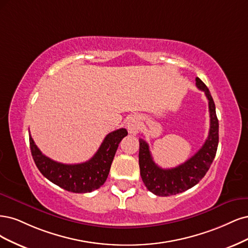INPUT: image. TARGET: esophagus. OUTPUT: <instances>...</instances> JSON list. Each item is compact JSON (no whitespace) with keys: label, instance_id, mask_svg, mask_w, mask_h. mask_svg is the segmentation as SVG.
Listing matches in <instances>:
<instances>
[{"label":"esophagus","instance_id":"1","mask_svg":"<svg viewBox=\"0 0 248 248\" xmlns=\"http://www.w3.org/2000/svg\"><path fill=\"white\" fill-rule=\"evenodd\" d=\"M126 127H127V130H129V132L131 134H134V135L137 134L138 130H139V122H138V119L135 118V117L130 118L129 121H127V123H126Z\"/></svg>","mask_w":248,"mask_h":248}]
</instances>
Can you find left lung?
Listing matches in <instances>:
<instances>
[{
  "label": "left lung",
  "instance_id": "1",
  "mask_svg": "<svg viewBox=\"0 0 248 248\" xmlns=\"http://www.w3.org/2000/svg\"><path fill=\"white\" fill-rule=\"evenodd\" d=\"M196 85L199 90L205 93L208 99L210 129L208 138L195 155L177 167L163 169L154 162L147 143L143 139H139L141 178L147 189L156 196H173L195 186L209 170L217 155L218 145V119L215 112V104L208 87L199 77L196 78Z\"/></svg>",
  "mask_w": 248,
  "mask_h": 248
}]
</instances>
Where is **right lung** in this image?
<instances>
[{
    "label": "right lung",
    "mask_w": 248,
    "mask_h": 248,
    "mask_svg": "<svg viewBox=\"0 0 248 248\" xmlns=\"http://www.w3.org/2000/svg\"><path fill=\"white\" fill-rule=\"evenodd\" d=\"M127 132L124 127L109 133L90 161L62 164L44 155L30 135V147L35 164L43 176L72 193L84 194L98 189L106 181L118 144Z\"/></svg>",
    "instance_id": "1"
}]
</instances>
